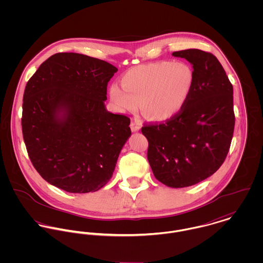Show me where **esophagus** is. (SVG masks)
Returning a JSON list of instances; mask_svg holds the SVG:
<instances>
[{"mask_svg": "<svg viewBox=\"0 0 263 263\" xmlns=\"http://www.w3.org/2000/svg\"><path fill=\"white\" fill-rule=\"evenodd\" d=\"M141 127H142V125H141L139 122H137V121H132V123H130V128H132L133 132L137 133V132H139V130L141 129Z\"/></svg>", "mask_w": 263, "mask_h": 263, "instance_id": "esophagus-1", "label": "esophagus"}]
</instances>
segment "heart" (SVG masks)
Listing matches in <instances>:
<instances>
[{"label": "heart", "instance_id": "1", "mask_svg": "<svg viewBox=\"0 0 263 263\" xmlns=\"http://www.w3.org/2000/svg\"><path fill=\"white\" fill-rule=\"evenodd\" d=\"M109 88L110 99L120 112L137 110L154 121H167L182 111L194 86V74L182 62H158L135 67Z\"/></svg>", "mask_w": 263, "mask_h": 263}]
</instances>
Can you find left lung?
<instances>
[{"instance_id":"8db88e82","label":"left lung","mask_w":263,"mask_h":263,"mask_svg":"<svg viewBox=\"0 0 263 263\" xmlns=\"http://www.w3.org/2000/svg\"><path fill=\"white\" fill-rule=\"evenodd\" d=\"M192 66L194 86L185 107L166 123L145 125L148 160L157 180L187 187L212 176L224 163L233 138V86L218 59L200 49L175 51Z\"/></svg>"}]
</instances>
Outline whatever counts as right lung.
<instances>
[{
    "instance_id": "add662e5",
    "label": "right lung",
    "mask_w": 263,
    "mask_h": 263,
    "mask_svg": "<svg viewBox=\"0 0 263 263\" xmlns=\"http://www.w3.org/2000/svg\"><path fill=\"white\" fill-rule=\"evenodd\" d=\"M117 69L75 52L40 65L26 84L22 133L29 158L49 184L72 193L103 187L132 135L125 115L109 112L107 84Z\"/></svg>"
}]
</instances>
